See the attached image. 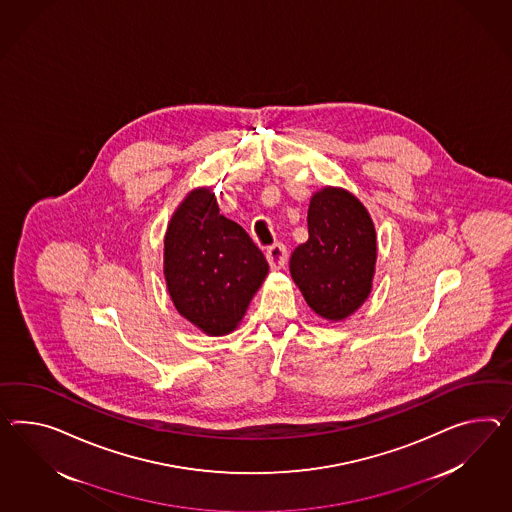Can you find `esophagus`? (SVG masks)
Returning <instances> with one entry per match:
<instances>
[{"label": "esophagus", "instance_id": "obj_1", "mask_svg": "<svg viewBox=\"0 0 512 512\" xmlns=\"http://www.w3.org/2000/svg\"><path fill=\"white\" fill-rule=\"evenodd\" d=\"M265 256H267V262L271 265V269H282L288 263V249L284 243L271 245L265 252Z\"/></svg>", "mask_w": 512, "mask_h": 512}]
</instances>
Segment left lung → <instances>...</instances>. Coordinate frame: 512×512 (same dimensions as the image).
Instances as JSON below:
<instances>
[{
	"label": "left lung",
	"mask_w": 512,
	"mask_h": 512,
	"mask_svg": "<svg viewBox=\"0 0 512 512\" xmlns=\"http://www.w3.org/2000/svg\"><path fill=\"white\" fill-rule=\"evenodd\" d=\"M377 260L371 217L358 198L325 187L308 208V241L293 250L289 271L315 314L340 321L366 301Z\"/></svg>",
	"instance_id": "left-lung-1"
}]
</instances>
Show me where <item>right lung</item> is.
Returning a JSON list of instances; mask_svg holds the SVG:
<instances>
[{
    "instance_id": "right-lung-1",
    "label": "right lung",
    "mask_w": 512,
    "mask_h": 512,
    "mask_svg": "<svg viewBox=\"0 0 512 512\" xmlns=\"http://www.w3.org/2000/svg\"><path fill=\"white\" fill-rule=\"evenodd\" d=\"M269 263L239 224L219 213L210 189L189 193L165 236V278L176 310L211 336L232 332Z\"/></svg>"
}]
</instances>
